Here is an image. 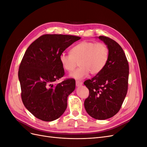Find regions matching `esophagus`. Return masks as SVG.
<instances>
[{
  "label": "esophagus",
  "mask_w": 147,
  "mask_h": 147,
  "mask_svg": "<svg viewBox=\"0 0 147 147\" xmlns=\"http://www.w3.org/2000/svg\"><path fill=\"white\" fill-rule=\"evenodd\" d=\"M82 85V82H79V81H76V86L77 87L78 86H80Z\"/></svg>",
  "instance_id": "esophagus-1"
}]
</instances>
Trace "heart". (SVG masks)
<instances>
[{
    "instance_id": "heart-1",
    "label": "heart",
    "mask_w": 147,
    "mask_h": 147,
    "mask_svg": "<svg viewBox=\"0 0 147 147\" xmlns=\"http://www.w3.org/2000/svg\"><path fill=\"white\" fill-rule=\"evenodd\" d=\"M70 53L61 54L59 61L68 72L74 70L78 63L80 67L70 75L77 80L85 78L90 73L92 75L99 74L107 63L109 57V48L104 43L88 41L78 43L72 48Z\"/></svg>"
}]
</instances>
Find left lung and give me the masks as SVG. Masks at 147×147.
<instances>
[{
  "mask_svg": "<svg viewBox=\"0 0 147 147\" xmlns=\"http://www.w3.org/2000/svg\"><path fill=\"white\" fill-rule=\"evenodd\" d=\"M99 38L109 48V59L99 74L84 82L90 91L84 105L91 117L102 120L113 117L121 107L127 91L129 64L117 42L105 36Z\"/></svg>",
  "mask_w": 147,
  "mask_h": 147,
  "instance_id": "8db88e82",
  "label": "left lung"
}]
</instances>
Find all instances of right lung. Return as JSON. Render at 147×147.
I'll return each instance as SVG.
<instances>
[{"instance_id":"obj_1","label":"right lung","mask_w":147,"mask_h":147,"mask_svg":"<svg viewBox=\"0 0 147 147\" xmlns=\"http://www.w3.org/2000/svg\"><path fill=\"white\" fill-rule=\"evenodd\" d=\"M81 38L74 35L45 34L30 44L18 71L21 99L34 117L52 121L64 113L67 97L75 88V80L67 79L54 84L65 73L59 56L67 48Z\"/></svg>"}]
</instances>
